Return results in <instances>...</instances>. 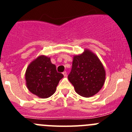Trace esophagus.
I'll return each mask as SVG.
<instances>
[{"instance_id":"1","label":"esophagus","mask_w":132,"mask_h":132,"mask_svg":"<svg viewBox=\"0 0 132 132\" xmlns=\"http://www.w3.org/2000/svg\"><path fill=\"white\" fill-rule=\"evenodd\" d=\"M62 74L63 75H64V76H67V72H64Z\"/></svg>"}]
</instances>
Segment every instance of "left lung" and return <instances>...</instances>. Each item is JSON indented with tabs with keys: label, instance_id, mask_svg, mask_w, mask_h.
<instances>
[{
	"label": "left lung",
	"instance_id": "obj_1",
	"mask_svg": "<svg viewBox=\"0 0 132 132\" xmlns=\"http://www.w3.org/2000/svg\"><path fill=\"white\" fill-rule=\"evenodd\" d=\"M76 92L89 98L102 89L106 80V71L97 55L89 49L73 56L72 68L68 76Z\"/></svg>",
	"mask_w": 132,
	"mask_h": 132
}]
</instances>
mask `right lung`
<instances>
[{
	"label": "right lung",
	"instance_id": "right-lung-1",
	"mask_svg": "<svg viewBox=\"0 0 132 132\" xmlns=\"http://www.w3.org/2000/svg\"><path fill=\"white\" fill-rule=\"evenodd\" d=\"M63 77L62 74L57 72L50 57L45 55H40L32 60L25 72L26 87L31 93L40 98L53 95Z\"/></svg>",
	"mask_w": 132,
	"mask_h": 132
}]
</instances>
